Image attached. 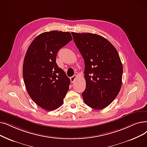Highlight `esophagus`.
<instances>
[{
    "label": "esophagus",
    "mask_w": 147,
    "mask_h": 147,
    "mask_svg": "<svg viewBox=\"0 0 147 147\" xmlns=\"http://www.w3.org/2000/svg\"><path fill=\"white\" fill-rule=\"evenodd\" d=\"M78 78V76L77 75H74L72 77L70 78V81H71V83H74L76 80V79Z\"/></svg>",
    "instance_id": "esophagus-1"
}]
</instances>
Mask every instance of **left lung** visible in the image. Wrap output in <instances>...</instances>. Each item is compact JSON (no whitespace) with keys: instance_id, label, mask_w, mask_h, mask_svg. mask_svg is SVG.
Segmentation results:
<instances>
[{"instance_id":"8db88e82","label":"left lung","mask_w":147,"mask_h":147,"mask_svg":"<svg viewBox=\"0 0 147 147\" xmlns=\"http://www.w3.org/2000/svg\"><path fill=\"white\" fill-rule=\"evenodd\" d=\"M85 62V103L95 109L109 105L122 84L123 65L116 49L106 38L91 33L71 32Z\"/></svg>"}]
</instances>
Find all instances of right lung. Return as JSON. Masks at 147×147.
Masks as SVG:
<instances>
[{
	"label": "right lung",
	"instance_id": "right-lung-1",
	"mask_svg": "<svg viewBox=\"0 0 147 147\" xmlns=\"http://www.w3.org/2000/svg\"><path fill=\"white\" fill-rule=\"evenodd\" d=\"M72 40L68 32H46L35 38L25 55V86L30 98L45 110L60 107L69 89V79L57 65L56 58L60 49Z\"/></svg>",
	"mask_w": 147,
	"mask_h": 147
}]
</instances>
